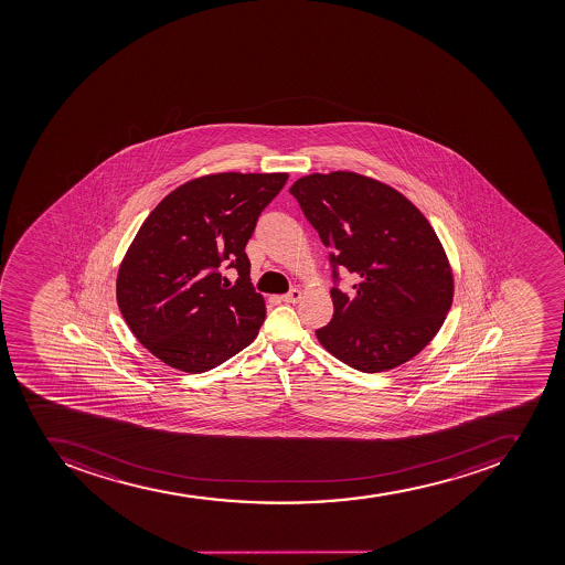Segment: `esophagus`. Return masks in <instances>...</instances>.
Segmentation results:
<instances>
[{
  "instance_id": "34e87169",
  "label": "esophagus",
  "mask_w": 565,
  "mask_h": 565,
  "mask_svg": "<svg viewBox=\"0 0 565 565\" xmlns=\"http://www.w3.org/2000/svg\"><path fill=\"white\" fill-rule=\"evenodd\" d=\"M301 300V290L300 289H290L287 295L281 296V301L285 303H296V301Z\"/></svg>"
}]
</instances>
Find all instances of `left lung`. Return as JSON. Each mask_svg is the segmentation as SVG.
I'll return each instance as SVG.
<instances>
[{
  "mask_svg": "<svg viewBox=\"0 0 565 565\" xmlns=\"http://www.w3.org/2000/svg\"><path fill=\"white\" fill-rule=\"evenodd\" d=\"M290 195L330 249L334 316L316 330L321 345L370 374L419 354L454 300L448 258L425 215L399 191L352 171L301 177ZM338 268L359 276L352 296L337 289Z\"/></svg>",
  "mask_w": 565,
  "mask_h": 565,
  "instance_id": "left-lung-1",
  "label": "left lung"
}]
</instances>
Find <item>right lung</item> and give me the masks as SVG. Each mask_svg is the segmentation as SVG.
<instances>
[{"label": "right lung", "mask_w": 565, "mask_h": 565, "mask_svg": "<svg viewBox=\"0 0 565 565\" xmlns=\"http://www.w3.org/2000/svg\"><path fill=\"white\" fill-rule=\"evenodd\" d=\"M287 173H216L171 191L140 225L117 275L120 315L173 369L202 374L255 340L265 320L245 245ZM235 268V286L221 276Z\"/></svg>", "instance_id": "add662e5"}]
</instances>
